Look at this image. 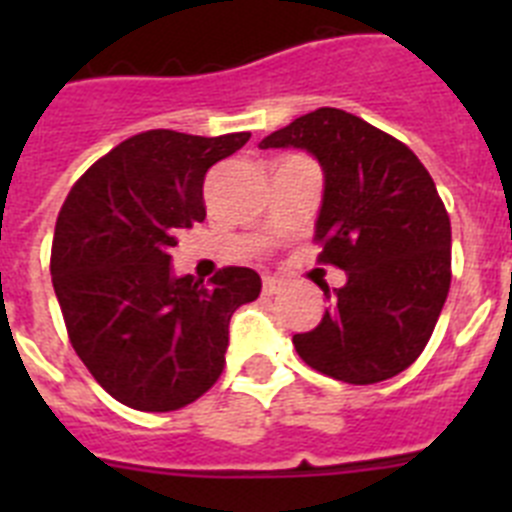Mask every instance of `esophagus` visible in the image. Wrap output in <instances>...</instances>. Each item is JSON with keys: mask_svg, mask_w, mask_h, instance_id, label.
Returning <instances> with one entry per match:
<instances>
[{"mask_svg": "<svg viewBox=\"0 0 512 512\" xmlns=\"http://www.w3.org/2000/svg\"><path fill=\"white\" fill-rule=\"evenodd\" d=\"M284 282L277 277H264V295H282Z\"/></svg>", "mask_w": 512, "mask_h": 512, "instance_id": "1", "label": "esophagus"}]
</instances>
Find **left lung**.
I'll use <instances>...</instances> for the list:
<instances>
[{"label":"left lung","mask_w":512,"mask_h":512,"mask_svg":"<svg viewBox=\"0 0 512 512\" xmlns=\"http://www.w3.org/2000/svg\"><path fill=\"white\" fill-rule=\"evenodd\" d=\"M259 148H300L323 169L315 220L320 261L346 284L310 333L292 338L305 364L348 384L408 369L431 338L451 284V223L431 174L405 143L351 112L320 107Z\"/></svg>","instance_id":"left-lung-1"}]
</instances>
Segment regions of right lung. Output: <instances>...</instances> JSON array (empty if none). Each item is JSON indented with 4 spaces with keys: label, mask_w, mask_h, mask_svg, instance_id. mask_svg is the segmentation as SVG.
Wrapping results in <instances>:
<instances>
[{
    "label": "right lung",
    "mask_w": 512,
    "mask_h": 512,
    "mask_svg": "<svg viewBox=\"0 0 512 512\" xmlns=\"http://www.w3.org/2000/svg\"><path fill=\"white\" fill-rule=\"evenodd\" d=\"M248 138L133 135L81 176L58 212L51 274L71 346L128 408L169 413L205 395L223 372L233 312L259 297L253 269L228 266L212 287L171 269L176 235L205 220L207 169Z\"/></svg>",
    "instance_id": "1"
}]
</instances>
